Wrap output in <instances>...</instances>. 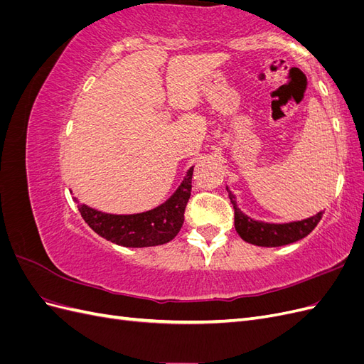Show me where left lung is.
<instances>
[{"label":"left lung","instance_id":"8db88e82","mask_svg":"<svg viewBox=\"0 0 364 364\" xmlns=\"http://www.w3.org/2000/svg\"><path fill=\"white\" fill-rule=\"evenodd\" d=\"M226 190L229 193L230 203H232L235 211V229L238 235L245 241H247V243L255 246L277 247L299 241L311 232L323 215V211H318L311 217L293 220V222H262V220L252 218L250 215L241 211L240 206L237 205L235 194L229 190V186H226Z\"/></svg>","mask_w":364,"mask_h":364}]
</instances>
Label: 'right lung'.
<instances>
[{"label": "right lung", "mask_w": 364, "mask_h": 364, "mask_svg": "<svg viewBox=\"0 0 364 364\" xmlns=\"http://www.w3.org/2000/svg\"><path fill=\"white\" fill-rule=\"evenodd\" d=\"M193 168L186 171L178 190L167 200L144 213L109 214L80 203L77 197L73 199L90 228L118 246L149 247L165 245L178 235L183 225V213L191 196Z\"/></svg>", "instance_id": "add662e5"}]
</instances>
